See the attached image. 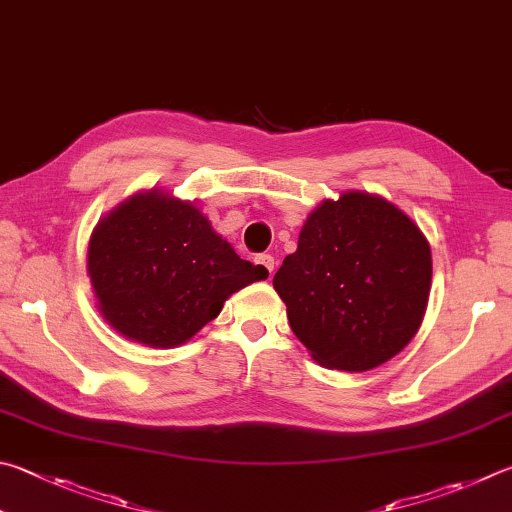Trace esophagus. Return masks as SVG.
Wrapping results in <instances>:
<instances>
[{
  "mask_svg": "<svg viewBox=\"0 0 512 512\" xmlns=\"http://www.w3.org/2000/svg\"><path fill=\"white\" fill-rule=\"evenodd\" d=\"M255 262L264 268V275L266 277H273V271H275V259L273 255H259Z\"/></svg>",
  "mask_w": 512,
  "mask_h": 512,
  "instance_id": "esophagus-1",
  "label": "esophagus"
}]
</instances>
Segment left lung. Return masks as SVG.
<instances>
[{
    "instance_id": "obj_1",
    "label": "left lung",
    "mask_w": 512,
    "mask_h": 512,
    "mask_svg": "<svg viewBox=\"0 0 512 512\" xmlns=\"http://www.w3.org/2000/svg\"><path fill=\"white\" fill-rule=\"evenodd\" d=\"M273 286L315 362L369 371L403 351L421 327L432 286L430 244L392 201L349 190L306 217Z\"/></svg>"
}]
</instances>
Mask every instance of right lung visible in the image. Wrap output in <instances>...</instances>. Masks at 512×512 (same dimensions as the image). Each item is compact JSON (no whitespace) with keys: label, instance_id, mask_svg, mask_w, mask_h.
Listing matches in <instances>:
<instances>
[{"label":"right lung","instance_id":"1","mask_svg":"<svg viewBox=\"0 0 512 512\" xmlns=\"http://www.w3.org/2000/svg\"><path fill=\"white\" fill-rule=\"evenodd\" d=\"M87 275L102 320L154 349L188 342L232 293L266 280L192 201L161 188L134 194L98 221Z\"/></svg>","mask_w":512,"mask_h":512}]
</instances>
